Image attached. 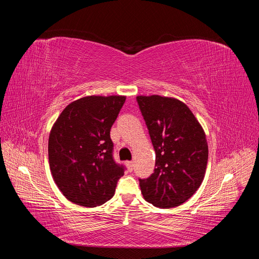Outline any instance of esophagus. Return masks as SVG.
<instances>
[{
	"label": "esophagus",
	"instance_id": "obj_1",
	"mask_svg": "<svg viewBox=\"0 0 259 259\" xmlns=\"http://www.w3.org/2000/svg\"><path fill=\"white\" fill-rule=\"evenodd\" d=\"M125 164H126V167H127L128 171H133V167H134V162H133V161H127Z\"/></svg>",
	"mask_w": 259,
	"mask_h": 259
}]
</instances>
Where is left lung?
Returning <instances> with one entry per match:
<instances>
[{
	"label": "left lung",
	"instance_id": "left-lung-1",
	"mask_svg": "<svg viewBox=\"0 0 259 259\" xmlns=\"http://www.w3.org/2000/svg\"><path fill=\"white\" fill-rule=\"evenodd\" d=\"M155 151V168L139 186L147 202L161 208L183 204L199 189L205 175V133L182 101L159 95L137 96Z\"/></svg>",
	"mask_w": 259,
	"mask_h": 259
}]
</instances>
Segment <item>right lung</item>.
Segmentation results:
<instances>
[{
    "label": "right lung",
    "mask_w": 259,
    "mask_h": 259,
    "mask_svg": "<svg viewBox=\"0 0 259 259\" xmlns=\"http://www.w3.org/2000/svg\"><path fill=\"white\" fill-rule=\"evenodd\" d=\"M125 96H88L69 104L53 125L49 162L55 184L74 204L110 200L125 167L113 159L110 130Z\"/></svg>",
    "instance_id": "right-lung-1"
}]
</instances>
